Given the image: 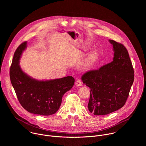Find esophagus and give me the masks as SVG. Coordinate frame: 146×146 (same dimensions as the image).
Masks as SVG:
<instances>
[{"mask_svg": "<svg viewBox=\"0 0 146 146\" xmlns=\"http://www.w3.org/2000/svg\"><path fill=\"white\" fill-rule=\"evenodd\" d=\"M75 85L77 87H81L82 86V82L80 80H77L75 82Z\"/></svg>", "mask_w": 146, "mask_h": 146, "instance_id": "obj_1", "label": "esophagus"}]
</instances>
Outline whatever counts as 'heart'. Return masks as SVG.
I'll return each mask as SVG.
<instances>
[{
    "label": "heart",
    "mask_w": 146,
    "mask_h": 146,
    "mask_svg": "<svg viewBox=\"0 0 146 146\" xmlns=\"http://www.w3.org/2000/svg\"><path fill=\"white\" fill-rule=\"evenodd\" d=\"M98 57V52L96 50L91 51L86 57L84 62V66L86 68H89L92 66Z\"/></svg>",
    "instance_id": "1"
}]
</instances>
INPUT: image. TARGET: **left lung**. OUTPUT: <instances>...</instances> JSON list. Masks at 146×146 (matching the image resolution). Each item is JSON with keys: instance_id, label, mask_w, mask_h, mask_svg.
I'll return each mask as SVG.
<instances>
[{"instance_id": "obj_1", "label": "left lung", "mask_w": 146, "mask_h": 146, "mask_svg": "<svg viewBox=\"0 0 146 146\" xmlns=\"http://www.w3.org/2000/svg\"><path fill=\"white\" fill-rule=\"evenodd\" d=\"M109 41L113 48V60L98 70L86 72L81 78L91 90L88 108L95 115H107L123 107L134 80L127 48L113 40Z\"/></svg>"}]
</instances>
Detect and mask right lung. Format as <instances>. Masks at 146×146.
<instances>
[{
	"instance_id": "right-lung-1",
	"label": "right lung",
	"mask_w": 146,
	"mask_h": 146,
	"mask_svg": "<svg viewBox=\"0 0 146 146\" xmlns=\"http://www.w3.org/2000/svg\"><path fill=\"white\" fill-rule=\"evenodd\" d=\"M27 47L23 43L14 52L10 70L11 84L21 106L28 112L42 115L55 114L59 109L62 96L74 84L72 76L47 80H38L25 73L19 60Z\"/></svg>"
}]
</instances>
